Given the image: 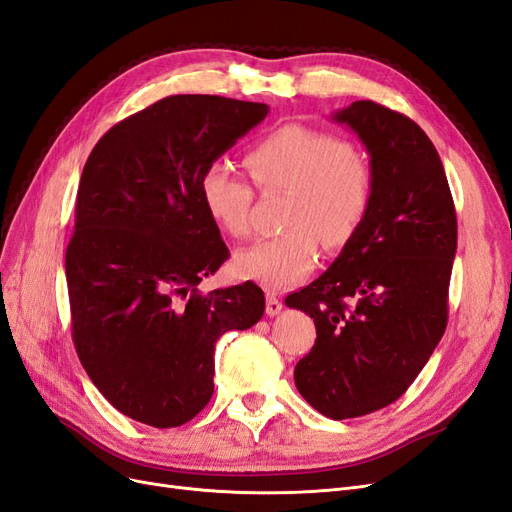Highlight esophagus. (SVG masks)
Here are the masks:
<instances>
[{
  "instance_id": "1",
  "label": "esophagus",
  "mask_w": 512,
  "mask_h": 512,
  "mask_svg": "<svg viewBox=\"0 0 512 512\" xmlns=\"http://www.w3.org/2000/svg\"><path fill=\"white\" fill-rule=\"evenodd\" d=\"M282 301L275 297V292H267V316H277L282 312Z\"/></svg>"
}]
</instances>
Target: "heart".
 I'll return each instance as SVG.
<instances>
[{
    "instance_id": "1",
    "label": "heart",
    "mask_w": 512,
    "mask_h": 512,
    "mask_svg": "<svg viewBox=\"0 0 512 512\" xmlns=\"http://www.w3.org/2000/svg\"><path fill=\"white\" fill-rule=\"evenodd\" d=\"M260 190H284V235L245 247L237 271L269 288H288L314 271L318 239L337 250L365 222L374 198V170L350 143L331 132L288 123L265 134L245 156ZM209 218L228 235L252 230L254 192L235 170L215 162L198 181Z\"/></svg>"
}]
</instances>
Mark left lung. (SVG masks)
<instances>
[{
	"mask_svg": "<svg viewBox=\"0 0 512 512\" xmlns=\"http://www.w3.org/2000/svg\"><path fill=\"white\" fill-rule=\"evenodd\" d=\"M333 119L369 151L374 198L333 265L286 305L316 324L294 384L309 406L344 421L397 401L436 350L448 320L457 215L438 151L410 117L359 100Z\"/></svg>",
	"mask_w": 512,
	"mask_h": 512,
	"instance_id": "left-lung-1",
	"label": "left lung"
}]
</instances>
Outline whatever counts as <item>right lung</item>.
<instances>
[{"label": "right lung", "mask_w": 512, "mask_h": 512, "mask_svg": "<svg viewBox=\"0 0 512 512\" xmlns=\"http://www.w3.org/2000/svg\"><path fill=\"white\" fill-rule=\"evenodd\" d=\"M269 106L168 96L115 123L85 162L66 250L72 339L134 421L179 427L213 395L215 342L265 314L254 282L198 292L230 256L198 181Z\"/></svg>", "instance_id": "1"}]
</instances>
